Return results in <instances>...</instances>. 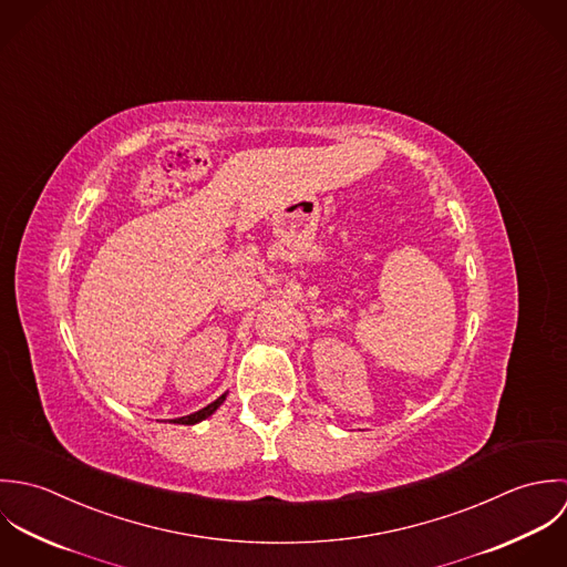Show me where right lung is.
<instances>
[{
    "label": "right lung",
    "mask_w": 567,
    "mask_h": 567,
    "mask_svg": "<svg viewBox=\"0 0 567 567\" xmlns=\"http://www.w3.org/2000/svg\"><path fill=\"white\" fill-rule=\"evenodd\" d=\"M224 401H226V394H221L217 401H213V403L206 405L204 410H199V412H195V414H188V416H182V419H175L173 423H179V425H195V423H202V421H206L208 416H213V414L217 412V408H219Z\"/></svg>",
    "instance_id": "right-lung-1"
}]
</instances>
